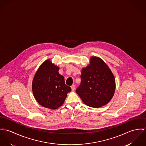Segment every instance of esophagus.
Listing matches in <instances>:
<instances>
[{"instance_id": "obj_1", "label": "esophagus", "mask_w": 146, "mask_h": 146, "mask_svg": "<svg viewBox=\"0 0 146 146\" xmlns=\"http://www.w3.org/2000/svg\"><path fill=\"white\" fill-rule=\"evenodd\" d=\"M71 88H72V91H74L75 90V88H76V86H75V85H72V86H71Z\"/></svg>"}]
</instances>
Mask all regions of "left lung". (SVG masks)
Segmentation results:
<instances>
[{"mask_svg":"<svg viewBox=\"0 0 146 146\" xmlns=\"http://www.w3.org/2000/svg\"><path fill=\"white\" fill-rule=\"evenodd\" d=\"M81 78L76 92L86 105L100 108L113 97L115 79L108 65L100 58L91 57L90 64L82 69Z\"/></svg>","mask_w":146,"mask_h":146,"instance_id":"left-lung-1","label":"left lung"}]
</instances>
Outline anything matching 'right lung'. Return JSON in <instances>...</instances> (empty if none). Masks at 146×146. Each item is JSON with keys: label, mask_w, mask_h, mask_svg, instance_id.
<instances>
[{"label": "right lung", "mask_w": 146, "mask_h": 146, "mask_svg": "<svg viewBox=\"0 0 146 146\" xmlns=\"http://www.w3.org/2000/svg\"><path fill=\"white\" fill-rule=\"evenodd\" d=\"M59 70V66L47 59L39 66L33 79L32 89L35 98L42 106L50 109L55 110L61 106L67 94L71 91Z\"/></svg>", "instance_id": "add662e5"}]
</instances>
